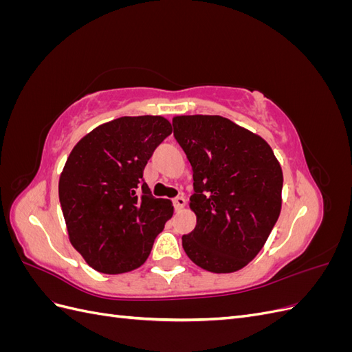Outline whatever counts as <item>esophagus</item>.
I'll return each instance as SVG.
<instances>
[{
  "label": "esophagus",
  "instance_id": "1",
  "mask_svg": "<svg viewBox=\"0 0 352 352\" xmlns=\"http://www.w3.org/2000/svg\"><path fill=\"white\" fill-rule=\"evenodd\" d=\"M185 204H186V201H185L184 197H176V198L173 199V206H175V210H176V211L182 210V208L185 207Z\"/></svg>",
  "mask_w": 352,
  "mask_h": 352
}]
</instances>
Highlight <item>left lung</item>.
Instances as JSON below:
<instances>
[{"label": "left lung", "mask_w": 352, "mask_h": 352, "mask_svg": "<svg viewBox=\"0 0 352 352\" xmlns=\"http://www.w3.org/2000/svg\"><path fill=\"white\" fill-rule=\"evenodd\" d=\"M173 135L194 172L188 257L212 273L245 267L280 214L283 175L270 145L221 116H177Z\"/></svg>", "instance_id": "1"}]
</instances>
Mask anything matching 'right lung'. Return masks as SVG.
Returning a JSON list of instances; mask_svg holds the SVG:
<instances>
[{
  "mask_svg": "<svg viewBox=\"0 0 352 352\" xmlns=\"http://www.w3.org/2000/svg\"><path fill=\"white\" fill-rule=\"evenodd\" d=\"M172 133L162 116L120 117L95 127L74 145L58 182L70 242L92 269L105 274L140 267L173 214L153 197L144 168Z\"/></svg>",
  "mask_w": 352,
  "mask_h": 352,
  "instance_id": "obj_1",
  "label": "right lung"
}]
</instances>
